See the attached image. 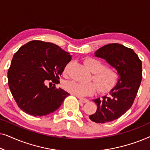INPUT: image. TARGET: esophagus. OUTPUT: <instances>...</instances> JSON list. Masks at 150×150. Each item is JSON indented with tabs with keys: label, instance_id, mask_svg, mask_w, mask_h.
<instances>
[{
	"label": "esophagus",
	"instance_id": "esophagus-1",
	"mask_svg": "<svg viewBox=\"0 0 150 150\" xmlns=\"http://www.w3.org/2000/svg\"><path fill=\"white\" fill-rule=\"evenodd\" d=\"M80 101L83 102V103H87V102H89V100L86 99V98H79Z\"/></svg>",
	"mask_w": 150,
	"mask_h": 150
}]
</instances>
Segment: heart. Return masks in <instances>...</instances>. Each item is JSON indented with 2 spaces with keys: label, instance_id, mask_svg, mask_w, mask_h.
Masks as SVG:
<instances>
[{
  "label": "heart",
  "instance_id": "obj_1",
  "mask_svg": "<svg viewBox=\"0 0 150 150\" xmlns=\"http://www.w3.org/2000/svg\"><path fill=\"white\" fill-rule=\"evenodd\" d=\"M84 63L93 72L92 78L98 91L106 92L111 89L117 78V74L113 67L109 65H103L101 61L95 58L86 59ZM63 88L66 91L77 97L92 95L96 89V85L92 83L80 84L74 81L65 82L63 84Z\"/></svg>",
  "mask_w": 150,
  "mask_h": 150
}]
</instances>
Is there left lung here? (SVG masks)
Returning a JSON list of instances; mask_svg holds the SVG:
<instances>
[{"label":"left lung","instance_id":"8db88e82","mask_svg":"<svg viewBox=\"0 0 150 150\" xmlns=\"http://www.w3.org/2000/svg\"><path fill=\"white\" fill-rule=\"evenodd\" d=\"M94 54L106 60L119 76L109 96L93 100L98 108L89 119L104 124L117 120L132 106L142 79V63L132 49L120 44L105 45Z\"/></svg>","mask_w":150,"mask_h":150}]
</instances>
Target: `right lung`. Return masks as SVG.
I'll list each match as a JSON object with an SVG mask.
<instances>
[{
	"mask_svg": "<svg viewBox=\"0 0 150 150\" xmlns=\"http://www.w3.org/2000/svg\"><path fill=\"white\" fill-rule=\"evenodd\" d=\"M71 55L56 44L33 40L14 54L8 70L9 87L18 107L30 115L45 116L60 107L69 93L54 87ZM54 83L53 87L45 85Z\"/></svg>",
	"mask_w": 150,
	"mask_h": 150,
	"instance_id": "obj_1",
	"label": "right lung"
}]
</instances>
